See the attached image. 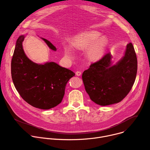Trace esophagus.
<instances>
[{"label":"esophagus","mask_w":150,"mask_h":150,"mask_svg":"<svg viewBox=\"0 0 150 150\" xmlns=\"http://www.w3.org/2000/svg\"><path fill=\"white\" fill-rule=\"evenodd\" d=\"M81 73L80 71H77L76 72V76H81Z\"/></svg>","instance_id":"obj_1"}]
</instances>
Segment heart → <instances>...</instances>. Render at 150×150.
I'll use <instances>...</instances> for the list:
<instances>
[{"label":"heart","instance_id":"b5f03b06","mask_svg":"<svg viewBox=\"0 0 150 150\" xmlns=\"http://www.w3.org/2000/svg\"><path fill=\"white\" fill-rule=\"evenodd\" d=\"M100 33L97 31H87L83 33L73 40L72 45L76 49H86V56L89 60L96 62L101 59L105 54L108 45L107 39L99 37ZM67 54H71L70 50Z\"/></svg>","mask_w":150,"mask_h":150}]
</instances>
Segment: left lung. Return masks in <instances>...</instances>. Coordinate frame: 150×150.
<instances>
[{
	"label": "left lung",
	"instance_id": "1",
	"mask_svg": "<svg viewBox=\"0 0 150 150\" xmlns=\"http://www.w3.org/2000/svg\"><path fill=\"white\" fill-rule=\"evenodd\" d=\"M112 55L106 54L84 71L82 79L91 99L101 106L122 100L131 90L137 72V58L132 43L127 45L124 56L112 65Z\"/></svg>",
	"mask_w": 150,
	"mask_h": 150
}]
</instances>
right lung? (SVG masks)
<instances>
[{
  "mask_svg": "<svg viewBox=\"0 0 150 150\" xmlns=\"http://www.w3.org/2000/svg\"><path fill=\"white\" fill-rule=\"evenodd\" d=\"M25 36L16 41L11 62V74L15 87L28 104L41 109H50L60 103L68 81L75 74L54 62L38 64L26 57L22 42ZM52 50L56 48L42 38Z\"/></svg>",
  "mask_w": 150,
  "mask_h": 150,
  "instance_id": "1",
  "label": "right lung"
}]
</instances>
